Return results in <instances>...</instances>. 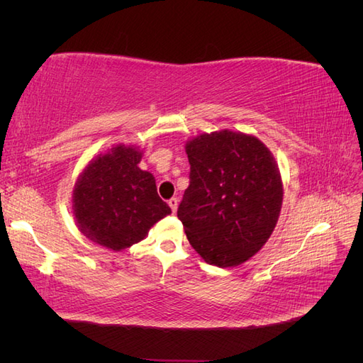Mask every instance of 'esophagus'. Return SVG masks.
Wrapping results in <instances>:
<instances>
[{"label": "esophagus", "mask_w": 363, "mask_h": 363, "mask_svg": "<svg viewBox=\"0 0 363 363\" xmlns=\"http://www.w3.org/2000/svg\"><path fill=\"white\" fill-rule=\"evenodd\" d=\"M168 204H169V207H171L172 213L177 212V207H179V200H177V199H171V200L168 201Z\"/></svg>", "instance_id": "obj_1"}]
</instances>
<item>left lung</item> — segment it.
I'll return each instance as SVG.
<instances>
[{
    "instance_id": "obj_1",
    "label": "left lung",
    "mask_w": 363,
    "mask_h": 363,
    "mask_svg": "<svg viewBox=\"0 0 363 363\" xmlns=\"http://www.w3.org/2000/svg\"><path fill=\"white\" fill-rule=\"evenodd\" d=\"M191 183L177 216L211 265L236 267L267 244L283 201L277 162L256 136L221 130L186 142Z\"/></svg>"
}]
</instances>
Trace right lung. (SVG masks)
Masks as SVG:
<instances>
[{
    "label": "right lung",
    "instance_id": "1",
    "mask_svg": "<svg viewBox=\"0 0 363 363\" xmlns=\"http://www.w3.org/2000/svg\"><path fill=\"white\" fill-rule=\"evenodd\" d=\"M138 147L118 144L94 157L72 191L75 225L94 244L123 251L140 242L150 228L171 213L156 180L138 164Z\"/></svg>",
    "mask_w": 363,
    "mask_h": 363
}]
</instances>
